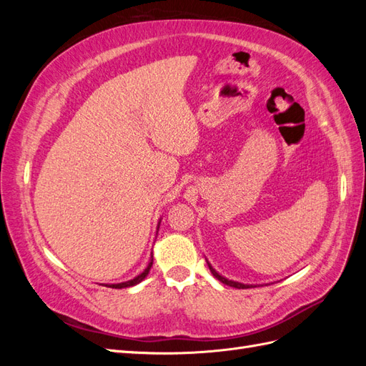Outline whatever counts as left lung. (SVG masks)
I'll list each match as a JSON object with an SVG mask.
<instances>
[{"mask_svg": "<svg viewBox=\"0 0 366 366\" xmlns=\"http://www.w3.org/2000/svg\"><path fill=\"white\" fill-rule=\"evenodd\" d=\"M206 261H207V259H206ZM207 265H209V270L212 272V274L215 276V278H217L219 282H223V284H226V285H229V287H235V289H252V287H254L253 284H242V282H238V281L227 280V278H224L223 274H219V273L212 267V264H210L209 261H207Z\"/></svg>", "mask_w": 366, "mask_h": 366, "instance_id": "8db88e82", "label": "left lung"}]
</instances>
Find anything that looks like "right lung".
Instances as JSON below:
<instances>
[{
	"label": "right lung",
	"mask_w": 366,
	"mask_h": 366,
	"mask_svg": "<svg viewBox=\"0 0 366 366\" xmlns=\"http://www.w3.org/2000/svg\"><path fill=\"white\" fill-rule=\"evenodd\" d=\"M160 223H162V218L159 219V224H157V232H159ZM151 267H152V254H151V259H149V262H148V265H147V269L143 270L140 274H137L136 278H132V280H129V281H124V282H117V284H102V285H105V287H109V289H127V287L137 285L139 282H142L143 280L147 278L148 273H149V270H151Z\"/></svg>",
	"instance_id": "right-lung-1"
}]
</instances>
